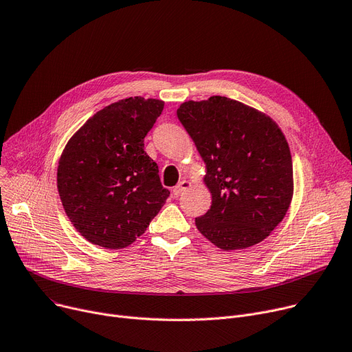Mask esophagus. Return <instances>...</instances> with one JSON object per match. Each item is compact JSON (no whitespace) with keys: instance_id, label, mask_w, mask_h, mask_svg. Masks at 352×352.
<instances>
[{"instance_id":"esophagus-1","label":"esophagus","mask_w":352,"mask_h":352,"mask_svg":"<svg viewBox=\"0 0 352 352\" xmlns=\"http://www.w3.org/2000/svg\"><path fill=\"white\" fill-rule=\"evenodd\" d=\"M192 186V183L188 182V180H186V179H183L182 182H179L175 187H173V195H176V196H179L180 193H183L186 188H188Z\"/></svg>"}]
</instances>
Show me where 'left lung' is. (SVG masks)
<instances>
[{
  "label": "left lung",
  "mask_w": 352,
  "mask_h": 352,
  "mask_svg": "<svg viewBox=\"0 0 352 352\" xmlns=\"http://www.w3.org/2000/svg\"><path fill=\"white\" fill-rule=\"evenodd\" d=\"M177 118L204 165L210 210L197 230L224 251L263 241L285 219L293 197V165L279 125L265 113L223 96L184 101Z\"/></svg>",
  "instance_id": "obj_1"
}]
</instances>
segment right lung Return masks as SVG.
Instances as JSON below:
<instances>
[{
  "mask_svg": "<svg viewBox=\"0 0 352 352\" xmlns=\"http://www.w3.org/2000/svg\"><path fill=\"white\" fill-rule=\"evenodd\" d=\"M165 102L129 97L104 107L67 141L58 190L73 227L94 245L118 250L141 236L169 197L144 140Z\"/></svg>",
  "mask_w": 352,
  "mask_h": 352,
  "instance_id": "right-lung-1",
  "label": "right lung"
}]
</instances>
